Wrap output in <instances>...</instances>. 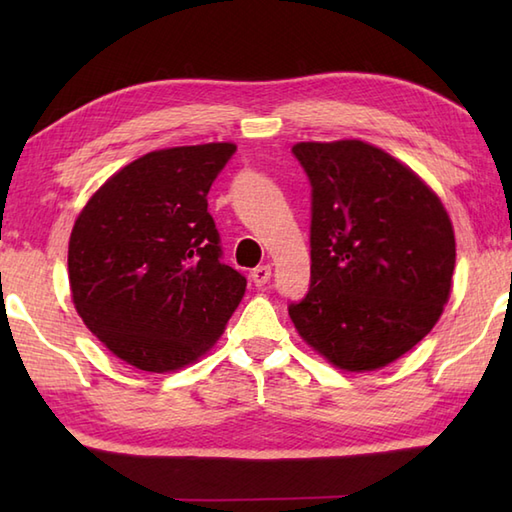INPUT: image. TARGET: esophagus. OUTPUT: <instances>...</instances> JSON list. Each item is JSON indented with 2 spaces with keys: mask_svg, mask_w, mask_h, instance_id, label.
<instances>
[{
  "mask_svg": "<svg viewBox=\"0 0 512 512\" xmlns=\"http://www.w3.org/2000/svg\"><path fill=\"white\" fill-rule=\"evenodd\" d=\"M250 279H253V284L257 286V288H262V286H266L268 281H270V266H257L253 273H250Z\"/></svg>",
  "mask_w": 512,
  "mask_h": 512,
  "instance_id": "34e87169",
  "label": "esophagus"
}]
</instances>
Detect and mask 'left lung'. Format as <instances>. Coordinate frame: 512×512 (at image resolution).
I'll return each mask as SVG.
<instances>
[{
  "label": "left lung",
  "mask_w": 512,
  "mask_h": 512,
  "mask_svg": "<svg viewBox=\"0 0 512 512\" xmlns=\"http://www.w3.org/2000/svg\"><path fill=\"white\" fill-rule=\"evenodd\" d=\"M312 187L310 290L288 314L312 350L347 372L394 363L438 323L455 235L440 198L363 140L297 143Z\"/></svg>",
  "instance_id": "1"
}]
</instances>
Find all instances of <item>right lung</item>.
<instances>
[{
  "label": "right lung",
  "mask_w": 512,
  "mask_h": 512,
  "mask_svg": "<svg viewBox=\"0 0 512 512\" xmlns=\"http://www.w3.org/2000/svg\"><path fill=\"white\" fill-rule=\"evenodd\" d=\"M233 143L171 147L129 162L83 206L70 235L74 308L127 365L198 361L239 306L246 277L222 264L206 195Z\"/></svg>",
  "instance_id": "right-lung-1"
}]
</instances>
